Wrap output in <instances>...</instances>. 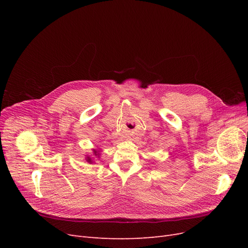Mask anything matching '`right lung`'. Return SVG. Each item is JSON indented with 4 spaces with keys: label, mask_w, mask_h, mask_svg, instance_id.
Listing matches in <instances>:
<instances>
[{
    "label": "right lung",
    "mask_w": 248,
    "mask_h": 248,
    "mask_svg": "<svg viewBox=\"0 0 248 248\" xmlns=\"http://www.w3.org/2000/svg\"><path fill=\"white\" fill-rule=\"evenodd\" d=\"M100 150L99 149H93V154L92 155H86V161L90 164L95 163L97 158H100Z\"/></svg>",
    "instance_id": "add662e5"
}]
</instances>
